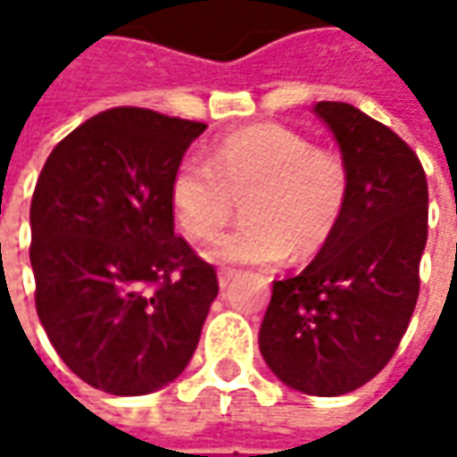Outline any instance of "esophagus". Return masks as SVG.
I'll use <instances>...</instances> for the list:
<instances>
[{"label": "esophagus", "instance_id": "esophagus-1", "mask_svg": "<svg viewBox=\"0 0 457 457\" xmlns=\"http://www.w3.org/2000/svg\"><path fill=\"white\" fill-rule=\"evenodd\" d=\"M234 274H237V270H219V285H220V290H226L228 287V282L234 279Z\"/></svg>", "mask_w": 457, "mask_h": 457}]
</instances>
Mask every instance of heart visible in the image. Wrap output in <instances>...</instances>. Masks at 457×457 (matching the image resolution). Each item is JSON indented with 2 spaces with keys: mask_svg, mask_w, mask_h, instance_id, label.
<instances>
[{
  "mask_svg": "<svg viewBox=\"0 0 457 457\" xmlns=\"http://www.w3.org/2000/svg\"><path fill=\"white\" fill-rule=\"evenodd\" d=\"M351 175L338 152L312 147L285 124H252L219 137L208 162L185 157L170 180L175 223L193 241H211L234 219L208 256L223 264H274L320 252L343 219Z\"/></svg>",
  "mask_w": 457,
  "mask_h": 457,
  "instance_id": "b5f03b06",
  "label": "heart"
}]
</instances>
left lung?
I'll use <instances>...</instances> for the list:
<instances>
[{
  "mask_svg": "<svg viewBox=\"0 0 457 457\" xmlns=\"http://www.w3.org/2000/svg\"><path fill=\"white\" fill-rule=\"evenodd\" d=\"M315 114L341 145L343 219L297 277L272 285L259 348L274 377L312 396L348 395L395 356L420 295L428 178L412 147L343 101Z\"/></svg>",
  "mask_w": 457,
  "mask_h": 457,
  "instance_id": "8db88e82",
  "label": "left lung"
}]
</instances>
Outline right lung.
Returning <instances> with one entry per match:
<instances>
[{
  "label": "right lung",
  "mask_w": 457,
  "mask_h": 457,
  "mask_svg": "<svg viewBox=\"0 0 457 457\" xmlns=\"http://www.w3.org/2000/svg\"><path fill=\"white\" fill-rule=\"evenodd\" d=\"M203 121L116 106L50 152L29 205L35 307L65 366L116 396L183 374L219 295L175 237L170 180Z\"/></svg>",
  "instance_id": "1"
}]
</instances>
